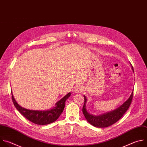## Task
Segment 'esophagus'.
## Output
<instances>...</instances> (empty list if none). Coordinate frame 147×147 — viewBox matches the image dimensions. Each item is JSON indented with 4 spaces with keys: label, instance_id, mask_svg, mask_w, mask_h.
Here are the masks:
<instances>
[{
    "label": "esophagus",
    "instance_id": "obj_1",
    "mask_svg": "<svg viewBox=\"0 0 147 147\" xmlns=\"http://www.w3.org/2000/svg\"><path fill=\"white\" fill-rule=\"evenodd\" d=\"M75 93H80V92H82V90L80 89H79V88H78V89H76L75 90Z\"/></svg>",
    "mask_w": 147,
    "mask_h": 147
}]
</instances>
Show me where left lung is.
I'll list each match as a JSON object with an SVG mask.
<instances>
[{"label": "left lung", "instance_id": "8db88e82", "mask_svg": "<svg viewBox=\"0 0 147 147\" xmlns=\"http://www.w3.org/2000/svg\"><path fill=\"white\" fill-rule=\"evenodd\" d=\"M132 69L133 70V67H132ZM133 91L131 93L129 99L120 107L116 109L113 111L105 113L100 116H94L87 112L86 108V102L87 99H86V97L84 96V105L82 108V111L87 122H89L92 125L97 127H108L115 123L116 122H118L123 116L125 113L127 111V109H129L131 103V101L133 100Z\"/></svg>", "mask_w": 147, "mask_h": 147}]
</instances>
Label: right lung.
<instances>
[{
  "label": "right lung",
  "instance_id": "obj_1",
  "mask_svg": "<svg viewBox=\"0 0 147 147\" xmlns=\"http://www.w3.org/2000/svg\"><path fill=\"white\" fill-rule=\"evenodd\" d=\"M70 96L71 93H69L56 103L55 107H54V108L45 111L26 109L21 107L17 104L13 94L11 98L17 109L27 119L36 125H45L54 122L59 118L64 109L65 101Z\"/></svg>",
  "mask_w": 147,
  "mask_h": 147
}]
</instances>
